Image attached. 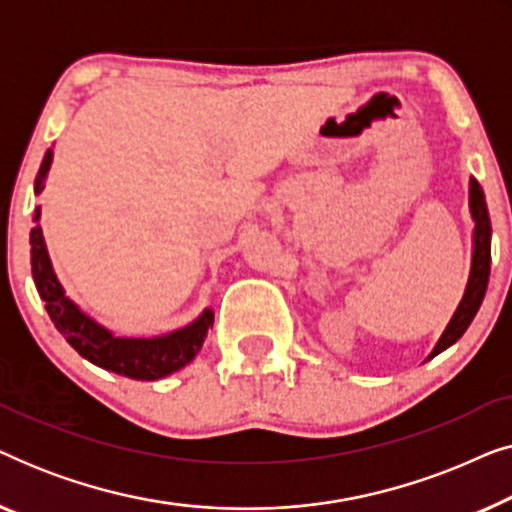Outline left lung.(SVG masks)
Returning <instances> with one entry per match:
<instances>
[{"instance_id":"obj_1","label":"left lung","mask_w":512,"mask_h":512,"mask_svg":"<svg viewBox=\"0 0 512 512\" xmlns=\"http://www.w3.org/2000/svg\"><path fill=\"white\" fill-rule=\"evenodd\" d=\"M471 216L475 221L471 277H468L466 293H464V298H461L457 312H454L450 324H447L445 333L440 335L438 345L433 347L429 359H433V356L443 352V349L454 345V342H457L461 335L466 333V328L471 326L473 317L478 314L482 298H485V291H487L489 263H492V223H489L485 193H482V188L475 179H471Z\"/></svg>"}]
</instances>
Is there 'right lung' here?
I'll list each match as a JSON object with an SVG mask.
<instances>
[{
	"label": "right lung",
	"instance_id": "right-lung-1",
	"mask_svg": "<svg viewBox=\"0 0 512 512\" xmlns=\"http://www.w3.org/2000/svg\"><path fill=\"white\" fill-rule=\"evenodd\" d=\"M53 151L48 149L44 163L39 167L37 179H34V193L44 191V181L51 167ZM39 207L34 209V228L30 233L32 244V277L37 284L41 300L46 303V312L55 328L65 335V340L95 366L111 370L116 375H125L130 380H160V377L172 375L174 370L184 368L186 363L195 359L200 352L205 335L214 324V312L205 310L200 319L191 326L179 328L170 335L160 338H116L114 333L90 319L86 312L79 310L72 300L65 296V289L55 277L51 258H48L44 235L39 226Z\"/></svg>",
	"mask_w": 512,
	"mask_h": 512
}]
</instances>
